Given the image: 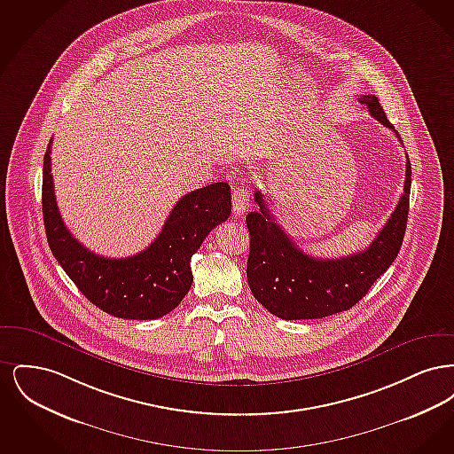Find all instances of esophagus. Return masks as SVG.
Wrapping results in <instances>:
<instances>
[{
    "label": "esophagus",
    "mask_w": 454,
    "mask_h": 454,
    "mask_svg": "<svg viewBox=\"0 0 454 454\" xmlns=\"http://www.w3.org/2000/svg\"><path fill=\"white\" fill-rule=\"evenodd\" d=\"M248 207H250V194H248V191L238 187V189L233 191V213L239 216V215L247 213Z\"/></svg>",
    "instance_id": "1"
}]
</instances>
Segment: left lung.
Returning <instances> with one entry per match:
<instances>
[{
  "instance_id": "left-lung-1",
  "label": "left lung",
  "mask_w": 454,
  "mask_h": 454,
  "mask_svg": "<svg viewBox=\"0 0 454 454\" xmlns=\"http://www.w3.org/2000/svg\"><path fill=\"white\" fill-rule=\"evenodd\" d=\"M359 102L378 122L395 130L374 95H361ZM411 184V160L407 158L403 194L387 224L366 250L340 259L306 255L278 224L269 202L257 191L254 199L259 211L247 216L250 231L247 279L255 300L282 320L325 318L361 301L402 248L409 219Z\"/></svg>"
}]
</instances>
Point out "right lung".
Instances as JSON below:
<instances>
[{
  "label": "right lung",
  "instance_id": "add662e5",
  "mask_svg": "<svg viewBox=\"0 0 454 454\" xmlns=\"http://www.w3.org/2000/svg\"><path fill=\"white\" fill-rule=\"evenodd\" d=\"M51 143L43 154V215L52 255L88 301L112 317L156 320L170 313L194 281L192 255L211 230L231 215L230 185L216 182L184 195L146 250L107 259L85 248L66 228L54 195Z\"/></svg>",
  "mask_w": 454,
  "mask_h": 454
}]
</instances>
